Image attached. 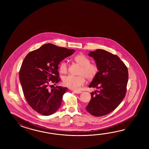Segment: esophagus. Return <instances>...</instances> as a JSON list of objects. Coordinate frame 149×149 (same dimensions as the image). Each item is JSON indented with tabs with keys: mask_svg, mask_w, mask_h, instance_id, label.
I'll list each match as a JSON object with an SVG mask.
<instances>
[{
	"mask_svg": "<svg viewBox=\"0 0 149 149\" xmlns=\"http://www.w3.org/2000/svg\"><path fill=\"white\" fill-rule=\"evenodd\" d=\"M73 92L76 94H80L82 93V92H81V91H73Z\"/></svg>",
	"mask_w": 149,
	"mask_h": 149,
	"instance_id": "1",
	"label": "esophagus"
}]
</instances>
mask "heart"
Here are the masks:
<instances>
[{
  "label": "heart",
  "instance_id": "obj_1",
  "mask_svg": "<svg viewBox=\"0 0 149 149\" xmlns=\"http://www.w3.org/2000/svg\"><path fill=\"white\" fill-rule=\"evenodd\" d=\"M74 61L81 66L79 70V76L71 75L65 77L63 80L64 85L74 91H78L86 81V77L89 79H93L98 73V68L95 64L90 63L91 61L88 57L83 54H79L74 58ZM59 69L61 73H66L68 71V64L64 61L61 62Z\"/></svg>",
  "mask_w": 149,
  "mask_h": 149
}]
</instances>
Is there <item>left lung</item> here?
I'll use <instances>...</instances> for the list:
<instances>
[{
  "instance_id": "obj_1",
  "label": "left lung",
  "mask_w": 149,
  "mask_h": 149,
  "mask_svg": "<svg viewBox=\"0 0 149 149\" xmlns=\"http://www.w3.org/2000/svg\"><path fill=\"white\" fill-rule=\"evenodd\" d=\"M98 72L89 85L96 90L91 93L92 98L86 109L96 117L109 114L120 104L126 93L128 72L117 55L103 49L90 52Z\"/></svg>"
}]
</instances>
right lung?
<instances>
[{"instance_id": "1", "label": "right lung", "mask_w": 149, "mask_h": 149, "mask_svg": "<svg viewBox=\"0 0 149 149\" xmlns=\"http://www.w3.org/2000/svg\"><path fill=\"white\" fill-rule=\"evenodd\" d=\"M73 49L46 44L27 54L19 70V79L29 105L40 114L49 116L60 107L68 88L56 86L49 89V82H59L58 65L74 52Z\"/></svg>"}]
</instances>
